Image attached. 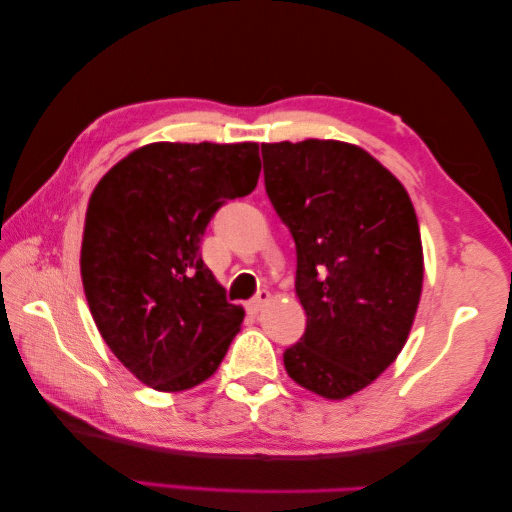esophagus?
Segmentation results:
<instances>
[{
    "instance_id": "esophagus-1",
    "label": "esophagus",
    "mask_w": 512,
    "mask_h": 512,
    "mask_svg": "<svg viewBox=\"0 0 512 512\" xmlns=\"http://www.w3.org/2000/svg\"><path fill=\"white\" fill-rule=\"evenodd\" d=\"M267 299H270V292H267V290H258L256 295L249 299V311H254V313L263 311V306L267 304Z\"/></svg>"
}]
</instances>
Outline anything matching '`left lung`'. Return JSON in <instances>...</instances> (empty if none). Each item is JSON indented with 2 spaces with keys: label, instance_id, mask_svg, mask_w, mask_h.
Listing matches in <instances>:
<instances>
[{
  "label": "left lung",
  "instance_id": "1",
  "mask_svg": "<svg viewBox=\"0 0 512 512\" xmlns=\"http://www.w3.org/2000/svg\"><path fill=\"white\" fill-rule=\"evenodd\" d=\"M265 192L297 247L306 331L283 351L288 374L345 399L395 363L422 295L420 224L404 186L338 140L261 145Z\"/></svg>",
  "mask_w": 512,
  "mask_h": 512
}]
</instances>
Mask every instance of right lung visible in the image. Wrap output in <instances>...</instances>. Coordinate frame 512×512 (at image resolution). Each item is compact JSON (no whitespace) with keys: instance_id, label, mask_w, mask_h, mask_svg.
Returning a JSON list of instances; mask_svg holds the SVG:
<instances>
[{"instance_id":"right-lung-1","label":"right lung","mask_w":512,"mask_h":512,"mask_svg":"<svg viewBox=\"0 0 512 512\" xmlns=\"http://www.w3.org/2000/svg\"><path fill=\"white\" fill-rule=\"evenodd\" d=\"M261 174L256 142H154L122 158L92 192L83 290L106 345L149 388L206 381L245 311L201 258L208 222Z\"/></svg>"}]
</instances>
